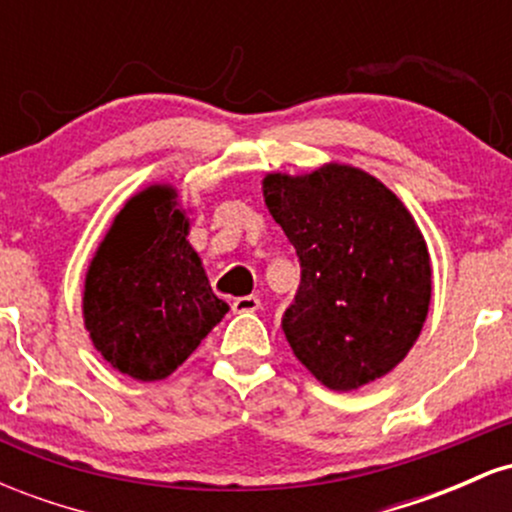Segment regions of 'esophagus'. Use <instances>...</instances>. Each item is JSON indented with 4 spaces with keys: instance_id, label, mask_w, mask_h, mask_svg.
Returning a JSON list of instances; mask_svg holds the SVG:
<instances>
[{
    "instance_id": "obj_1",
    "label": "esophagus",
    "mask_w": 512,
    "mask_h": 512,
    "mask_svg": "<svg viewBox=\"0 0 512 512\" xmlns=\"http://www.w3.org/2000/svg\"><path fill=\"white\" fill-rule=\"evenodd\" d=\"M255 310H260L257 296H240L233 301V313H255Z\"/></svg>"
}]
</instances>
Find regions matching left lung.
Segmentation results:
<instances>
[{"label":"left lung","mask_w":512,"mask_h":512,"mask_svg":"<svg viewBox=\"0 0 512 512\" xmlns=\"http://www.w3.org/2000/svg\"><path fill=\"white\" fill-rule=\"evenodd\" d=\"M262 195L301 260L284 313L293 354L322 385L351 392L397 368L431 305V255L414 216L375 175L325 163L267 173Z\"/></svg>","instance_id":"8db88e82"}]
</instances>
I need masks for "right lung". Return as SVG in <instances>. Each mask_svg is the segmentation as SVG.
<instances>
[{
    "label": "right lung",
    "mask_w": 512,
    "mask_h": 512,
    "mask_svg": "<svg viewBox=\"0 0 512 512\" xmlns=\"http://www.w3.org/2000/svg\"><path fill=\"white\" fill-rule=\"evenodd\" d=\"M187 236L178 190L154 182L122 204L86 269L88 337L110 366L142 383L175 373L228 313Z\"/></svg>",
    "instance_id": "1"
}]
</instances>
